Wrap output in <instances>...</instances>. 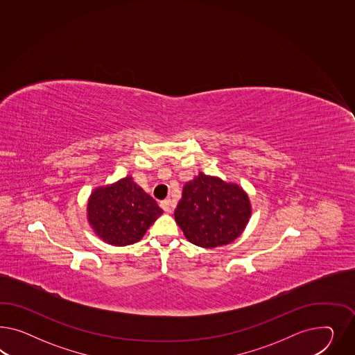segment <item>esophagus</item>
I'll use <instances>...</instances> for the list:
<instances>
[{
    "label": "esophagus",
    "instance_id": "34e87169",
    "mask_svg": "<svg viewBox=\"0 0 355 355\" xmlns=\"http://www.w3.org/2000/svg\"><path fill=\"white\" fill-rule=\"evenodd\" d=\"M160 207L163 208L164 211L171 213L172 211V200L171 199H165V200L160 202Z\"/></svg>",
    "mask_w": 355,
    "mask_h": 355
}]
</instances>
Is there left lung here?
I'll use <instances>...</instances> for the list:
<instances>
[{
	"instance_id": "obj_1",
	"label": "left lung",
	"mask_w": 355,
	"mask_h": 355,
	"mask_svg": "<svg viewBox=\"0 0 355 355\" xmlns=\"http://www.w3.org/2000/svg\"><path fill=\"white\" fill-rule=\"evenodd\" d=\"M250 214V198L240 186L200 172L183 186L174 218L190 243L216 248L240 236Z\"/></svg>"
}]
</instances>
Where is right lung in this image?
<instances>
[{"label": "right lung", "instance_id": "add662e5", "mask_svg": "<svg viewBox=\"0 0 355 355\" xmlns=\"http://www.w3.org/2000/svg\"><path fill=\"white\" fill-rule=\"evenodd\" d=\"M163 209L130 175L96 187L87 200V220L101 239L116 247L144 238Z\"/></svg>", "mask_w": 355, "mask_h": 355}]
</instances>
